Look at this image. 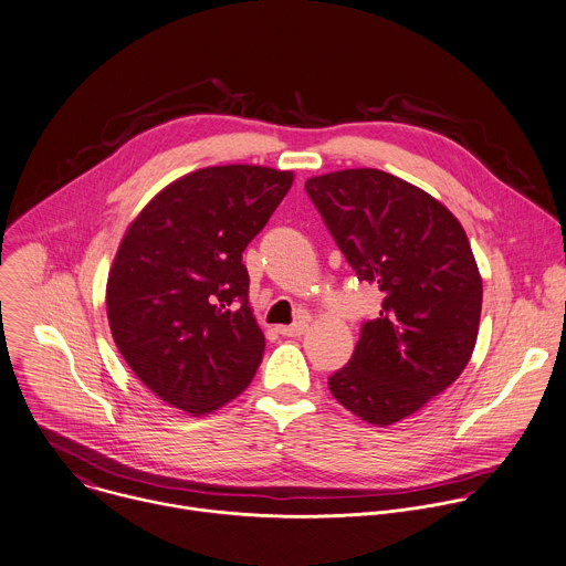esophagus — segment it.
<instances>
[{
	"label": "esophagus",
	"mask_w": 566,
	"mask_h": 566,
	"mask_svg": "<svg viewBox=\"0 0 566 566\" xmlns=\"http://www.w3.org/2000/svg\"><path fill=\"white\" fill-rule=\"evenodd\" d=\"M307 329H310V325H307L305 321H301V323L290 325V327H279V334H281V336H287V338H298V336H303Z\"/></svg>",
	"instance_id": "34e87169"
}]
</instances>
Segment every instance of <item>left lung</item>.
Returning a JSON list of instances; mask_svg holds the SVG:
<instances>
[{"instance_id": "left-lung-1", "label": "left lung", "mask_w": 566, "mask_h": 566, "mask_svg": "<svg viewBox=\"0 0 566 566\" xmlns=\"http://www.w3.org/2000/svg\"><path fill=\"white\" fill-rule=\"evenodd\" d=\"M305 190L360 281L384 292L379 318L329 377L356 417L390 426L468 367L483 283L459 219L432 195L379 169L310 178Z\"/></svg>"}]
</instances>
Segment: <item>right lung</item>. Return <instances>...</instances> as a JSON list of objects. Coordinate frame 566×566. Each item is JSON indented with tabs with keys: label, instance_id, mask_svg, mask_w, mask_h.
Segmentation results:
<instances>
[{
	"label": "right lung",
	"instance_id": "1",
	"mask_svg": "<svg viewBox=\"0 0 566 566\" xmlns=\"http://www.w3.org/2000/svg\"><path fill=\"white\" fill-rule=\"evenodd\" d=\"M292 182V171L256 165L197 169L123 234L105 290L114 343L154 395L192 417L243 392L261 365L241 254Z\"/></svg>",
	"mask_w": 566,
	"mask_h": 566
}]
</instances>
